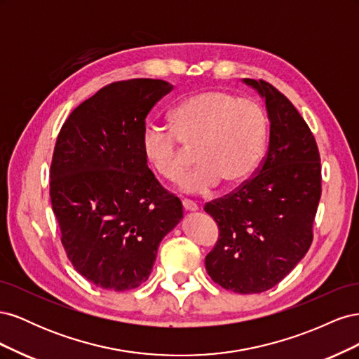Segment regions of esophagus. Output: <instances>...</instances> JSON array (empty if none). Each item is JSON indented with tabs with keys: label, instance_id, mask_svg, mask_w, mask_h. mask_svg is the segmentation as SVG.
Instances as JSON below:
<instances>
[{
	"label": "esophagus",
	"instance_id": "esophagus-1",
	"mask_svg": "<svg viewBox=\"0 0 359 359\" xmlns=\"http://www.w3.org/2000/svg\"><path fill=\"white\" fill-rule=\"evenodd\" d=\"M182 208L186 210V211H198V205L194 203L193 201L184 199V201H182Z\"/></svg>",
	"mask_w": 359,
	"mask_h": 359
}]
</instances>
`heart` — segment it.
<instances>
[{
    "label": "heart",
    "mask_w": 359,
    "mask_h": 359,
    "mask_svg": "<svg viewBox=\"0 0 359 359\" xmlns=\"http://www.w3.org/2000/svg\"><path fill=\"white\" fill-rule=\"evenodd\" d=\"M172 130L148 126L140 148L149 168L177 181L194 151L199 166L181 178L184 193H206L219 186L245 182L265 153L268 118L257 102L208 90L182 100L170 114Z\"/></svg>",
    "instance_id": "obj_1"
}]
</instances>
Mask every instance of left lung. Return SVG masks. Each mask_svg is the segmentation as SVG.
Listing matches in <instances>:
<instances>
[{
	"mask_svg": "<svg viewBox=\"0 0 359 359\" xmlns=\"http://www.w3.org/2000/svg\"><path fill=\"white\" fill-rule=\"evenodd\" d=\"M244 82L265 99L269 145L253 178L205 205L219 226L205 268L227 290L260 293L278 285L309 252L322 173L316 140L287 97L262 79Z\"/></svg>",
	"mask_w": 359,
	"mask_h": 359,
	"instance_id": "8db88e82",
	"label": "left lung"
}]
</instances>
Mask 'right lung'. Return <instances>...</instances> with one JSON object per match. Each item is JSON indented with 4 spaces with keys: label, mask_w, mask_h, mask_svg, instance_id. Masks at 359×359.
<instances>
[{
    "label": "right lung",
    "mask_w": 359,
    "mask_h": 359,
    "mask_svg": "<svg viewBox=\"0 0 359 359\" xmlns=\"http://www.w3.org/2000/svg\"><path fill=\"white\" fill-rule=\"evenodd\" d=\"M173 90L161 79L103 86L69 115L50 163V201L67 257L90 283L115 292L148 280L182 205L156 180L140 139Z\"/></svg>",
    "instance_id": "1"
}]
</instances>
